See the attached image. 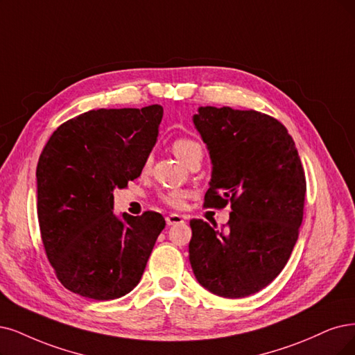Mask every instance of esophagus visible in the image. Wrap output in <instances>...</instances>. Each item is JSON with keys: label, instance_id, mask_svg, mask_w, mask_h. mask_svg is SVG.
Wrapping results in <instances>:
<instances>
[{"label": "esophagus", "instance_id": "esophagus-1", "mask_svg": "<svg viewBox=\"0 0 355 355\" xmlns=\"http://www.w3.org/2000/svg\"><path fill=\"white\" fill-rule=\"evenodd\" d=\"M181 222H184V218H182L178 214H171V215L166 216V224L168 225H177V224H181Z\"/></svg>", "mask_w": 355, "mask_h": 355}]
</instances>
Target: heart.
Instances as JSON below:
<instances>
[{
    "mask_svg": "<svg viewBox=\"0 0 355 355\" xmlns=\"http://www.w3.org/2000/svg\"><path fill=\"white\" fill-rule=\"evenodd\" d=\"M173 150L178 159L186 161L193 152L202 150V146L193 139L180 137L173 143ZM161 199L171 206H181L182 199H184V194H182L181 191H168L161 196Z\"/></svg>",
    "mask_w": 355,
    "mask_h": 355,
    "instance_id": "1",
    "label": "heart"
}]
</instances>
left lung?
<instances>
[{
    "mask_svg": "<svg viewBox=\"0 0 355 355\" xmlns=\"http://www.w3.org/2000/svg\"><path fill=\"white\" fill-rule=\"evenodd\" d=\"M193 124L212 164L205 205L231 202L227 230L190 220L193 273L215 295H252L278 277L298 239L306 177L295 143L257 111L199 107Z\"/></svg>",
    "mask_w": 355,
    "mask_h": 355,
    "instance_id": "1",
    "label": "left lung"
}]
</instances>
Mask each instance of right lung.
Here are the masks:
<instances>
[{"label":"right lung","mask_w":355,"mask_h":355,"mask_svg":"<svg viewBox=\"0 0 355 355\" xmlns=\"http://www.w3.org/2000/svg\"><path fill=\"white\" fill-rule=\"evenodd\" d=\"M164 108L94 110L60 125L36 168L37 219L60 282L92 300H115L140 282L165 219L114 212V190L140 177Z\"/></svg>","instance_id":"1"}]
</instances>
